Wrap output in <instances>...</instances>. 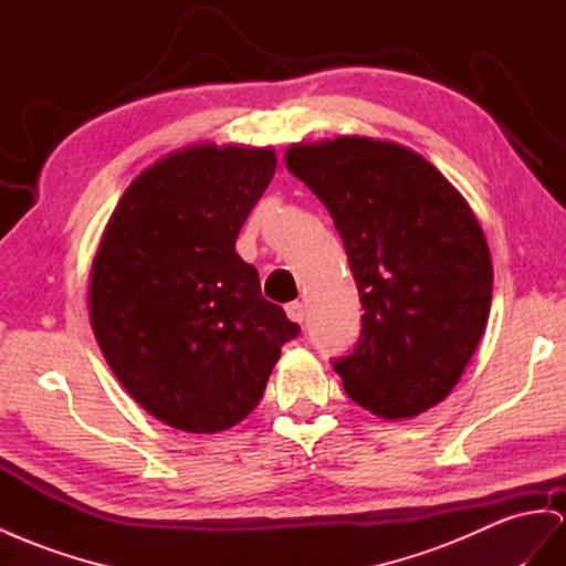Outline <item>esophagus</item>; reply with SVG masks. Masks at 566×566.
<instances>
[{"label": "esophagus", "mask_w": 566, "mask_h": 566, "mask_svg": "<svg viewBox=\"0 0 566 566\" xmlns=\"http://www.w3.org/2000/svg\"><path fill=\"white\" fill-rule=\"evenodd\" d=\"M286 317L292 323H303V317H306V311H303V303L301 301H292V303H286Z\"/></svg>", "instance_id": "1"}]
</instances>
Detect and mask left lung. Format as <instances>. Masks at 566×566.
Returning a JSON list of instances; mask_svg holds the SVG:
<instances>
[{"instance_id":"8db88e82","label":"left lung","mask_w":566,"mask_h":566,"mask_svg":"<svg viewBox=\"0 0 566 566\" xmlns=\"http://www.w3.org/2000/svg\"><path fill=\"white\" fill-rule=\"evenodd\" d=\"M284 165L329 210L366 308L356 349L335 360L346 395L387 421L432 409L490 315L492 260L467 198L392 140L296 143Z\"/></svg>"}]
</instances>
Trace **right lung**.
Masks as SVG:
<instances>
[{"label": "right lung", "instance_id": "obj_1", "mask_svg": "<svg viewBox=\"0 0 566 566\" xmlns=\"http://www.w3.org/2000/svg\"><path fill=\"white\" fill-rule=\"evenodd\" d=\"M274 169L272 148L188 145L128 184L99 239L88 286L99 352L177 430L241 423L298 335L234 249Z\"/></svg>", "mask_w": 566, "mask_h": 566}]
</instances>
